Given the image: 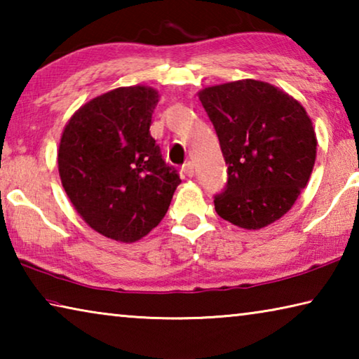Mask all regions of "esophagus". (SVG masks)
<instances>
[{
    "mask_svg": "<svg viewBox=\"0 0 359 359\" xmlns=\"http://www.w3.org/2000/svg\"><path fill=\"white\" fill-rule=\"evenodd\" d=\"M182 171L187 175V177H193L194 175V165L191 161H187L184 166H182Z\"/></svg>",
    "mask_w": 359,
    "mask_h": 359,
    "instance_id": "obj_1",
    "label": "esophagus"
}]
</instances>
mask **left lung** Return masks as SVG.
I'll return each instance as SVG.
<instances>
[{
  "label": "left lung",
  "instance_id": "left-lung-1",
  "mask_svg": "<svg viewBox=\"0 0 359 359\" xmlns=\"http://www.w3.org/2000/svg\"><path fill=\"white\" fill-rule=\"evenodd\" d=\"M228 165L226 190L215 196L223 220L261 229L293 208L311 179L317 135L306 109L272 83L242 81L198 92Z\"/></svg>",
  "mask_w": 359,
  "mask_h": 359
}]
</instances>
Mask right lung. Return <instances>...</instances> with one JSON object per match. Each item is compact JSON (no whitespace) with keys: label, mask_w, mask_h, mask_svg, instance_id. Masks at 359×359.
Wrapping results in <instances>:
<instances>
[{"label":"right lung","mask_w":359,"mask_h":359,"mask_svg":"<svg viewBox=\"0 0 359 359\" xmlns=\"http://www.w3.org/2000/svg\"><path fill=\"white\" fill-rule=\"evenodd\" d=\"M158 100L147 85L114 88L79 107L60 137L58 172L71 204L96 233L125 244L163 220L182 182L150 136Z\"/></svg>","instance_id":"add662e5"}]
</instances>
